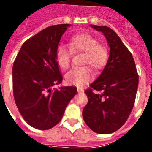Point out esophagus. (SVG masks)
I'll return each instance as SVG.
<instances>
[{
  "instance_id": "obj_1",
  "label": "esophagus",
  "mask_w": 152,
  "mask_h": 152,
  "mask_svg": "<svg viewBox=\"0 0 152 152\" xmlns=\"http://www.w3.org/2000/svg\"><path fill=\"white\" fill-rule=\"evenodd\" d=\"M77 93H79V94H80V93H84V90L81 89V88H77Z\"/></svg>"
}]
</instances>
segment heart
I'll list each match as a JSON object with an SVG mask.
<instances>
[{
  "instance_id": "1",
  "label": "heart",
  "mask_w": 152,
  "mask_h": 152,
  "mask_svg": "<svg viewBox=\"0 0 152 152\" xmlns=\"http://www.w3.org/2000/svg\"><path fill=\"white\" fill-rule=\"evenodd\" d=\"M70 49L73 52H84L83 64L92 67L96 72L103 69L109 60V50L103 44L98 43L96 37L88 33H80L71 37L68 41ZM64 45L56 49V59L58 66L64 70L71 65L72 53ZM94 77V74L88 66L76 68L65 75V81L69 85H83Z\"/></svg>"
}]
</instances>
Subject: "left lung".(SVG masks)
Listing matches in <instances>:
<instances>
[{
    "mask_svg": "<svg viewBox=\"0 0 152 152\" xmlns=\"http://www.w3.org/2000/svg\"><path fill=\"white\" fill-rule=\"evenodd\" d=\"M91 26L105 36L110 51L101 75L84 91L88 102L82 115L87 126L94 132L110 134L121 128L131 113L139 75L131 52L119 36L108 26Z\"/></svg>",
    "mask_w": 152,
    "mask_h": 152,
    "instance_id": "8db88e82",
    "label": "left lung"
}]
</instances>
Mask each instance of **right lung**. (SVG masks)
Masks as SVG:
<instances>
[{
    "label": "right lung",
    "mask_w": 152,
    "mask_h": 152,
    "mask_svg": "<svg viewBox=\"0 0 152 152\" xmlns=\"http://www.w3.org/2000/svg\"><path fill=\"white\" fill-rule=\"evenodd\" d=\"M70 24L45 28L24 42L13 62V93L24 120L32 127L47 130L61 121L75 87L52 89L63 77L56 59L61 36Z\"/></svg>",
    "instance_id": "obj_1"
}]
</instances>
